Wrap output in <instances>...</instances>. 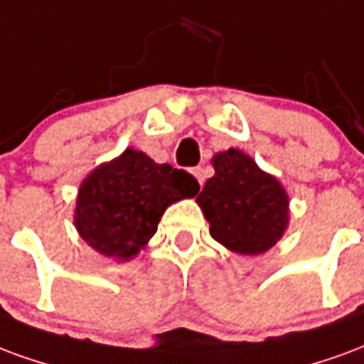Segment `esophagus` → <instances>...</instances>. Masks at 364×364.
<instances>
[{"label": "esophagus", "instance_id": "34e87169", "mask_svg": "<svg viewBox=\"0 0 364 364\" xmlns=\"http://www.w3.org/2000/svg\"><path fill=\"white\" fill-rule=\"evenodd\" d=\"M192 172H193V176L198 178V182L203 186V182H205V168H201V166H196Z\"/></svg>", "mask_w": 364, "mask_h": 364}]
</instances>
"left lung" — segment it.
Returning a JSON list of instances; mask_svg holds the SVG:
<instances>
[{
	"mask_svg": "<svg viewBox=\"0 0 364 364\" xmlns=\"http://www.w3.org/2000/svg\"><path fill=\"white\" fill-rule=\"evenodd\" d=\"M211 163L215 176L196 200L209 221L211 237L244 256L267 252L289 225L285 188L240 149L217 153Z\"/></svg>",
	"mask_w": 364,
	"mask_h": 364,
	"instance_id": "obj_1",
	"label": "left lung"
}]
</instances>
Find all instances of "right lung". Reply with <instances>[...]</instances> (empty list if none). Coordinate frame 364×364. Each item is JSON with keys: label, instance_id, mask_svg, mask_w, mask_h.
I'll return each mask as SVG.
<instances>
[{"label": "right lung", "instance_id": "right-lung-1", "mask_svg": "<svg viewBox=\"0 0 364 364\" xmlns=\"http://www.w3.org/2000/svg\"><path fill=\"white\" fill-rule=\"evenodd\" d=\"M198 192L192 174L126 149L81 182L73 223L91 248L127 262L149 242L168 205Z\"/></svg>", "mask_w": 364, "mask_h": 364}]
</instances>
